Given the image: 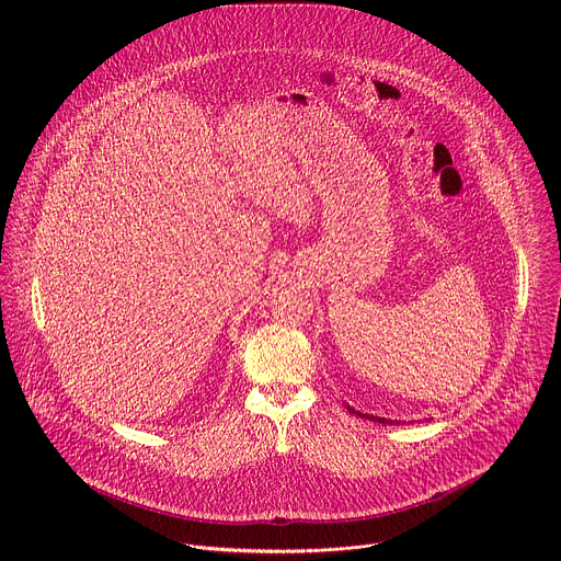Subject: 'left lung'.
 I'll return each mask as SVG.
<instances>
[{"mask_svg": "<svg viewBox=\"0 0 561 561\" xmlns=\"http://www.w3.org/2000/svg\"><path fill=\"white\" fill-rule=\"evenodd\" d=\"M347 411L350 413H356V415H360V417H367V420H374V422H378V424H393V420H385V417H374V415H363V413H358V411H354L352 407H347Z\"/></svg>", "mask_w": 561, "mask_h": 561, "instance_id": "8db88e82", "label": "left lung"}]
</instances>
